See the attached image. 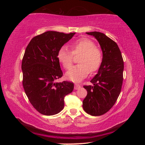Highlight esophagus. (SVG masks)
Here are the masks:
<instances>
[{
  "mask_svg": "<svg viewBox=\"0 0 145 145\" xmlns=\"http://www.w3.org/2000/svg\"><path fill=\"white\" fill-rule=\"evenodd\" d=\"M80 88V85H79V84H75V87H74V88H75V89H79Z\"/></svg>",
  "mask_w": 145,
  "mask_h": 145,
  "instance_id": "34e87169",
  "label": "esophagus"
}]
</instances>
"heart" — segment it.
<instances>
[{"mask_svg":"<svg viewBox=\"0 0 145 145\" xmlns=\"http://www.w3.org/2000/svg\"><path fill=\"white\" fill-rule=\"evenodd\" d=\"M72 51L63 46L57 52V59L65 69L72 67L74 56L80 55L78 62L68 71L66 77L73 82H79L91 72L99 69L103 60L102 50L99 46L88 38H80L73 41L70 45Z\"/></svg>","mask_w":145,"mask_h":145,"instance_id":"obj_1","label":"heart"}]
</instances>
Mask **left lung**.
Wrapping results in <instances>:
<instances>
[{
	"instance_id": "obj_1",
	"label": "left lung",
	"mask_w": 145,
	"mask_h": 145,
	"mask_svg": "<svg viewBox=\"0 0 145 145\" xmlns=\"http://www.w3.org/2000/svg\"><path fill=\"white\" fill-rule=\"evenodd\" d=\"M95 36L101 46L103 60L99 72L91 80L93 86L84 85L88 94L82 107L88 114L101 116L116 103L121 89L124 63L117 43L100 32L86 33Z\"/></svg>"
}]
</instances>
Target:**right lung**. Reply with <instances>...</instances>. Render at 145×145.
Segmentation results:
<instances>
[{"instance_id": "add662e5", "label": "right lung", "mask_w": 145, "mask_h": 145, "mask_svg": "<svg viewBox=\"0 0 145 145\" xmlns=\"http://www.w3.org/2000/svg\"><path fill=\"white\" fill-rule=\"evenodd\" d=\"M75 33L47 31L36 36L25 49L22 62V84L29 102L40 113L50 116L64 108V99L73 83L56 82L63 77L57 52Z\"/></svg>"}]
</instances>
